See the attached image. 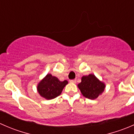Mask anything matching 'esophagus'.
Masks as SVG:
<instances>
[{"instance_id": "1", "label": "esophagus", "mask_w": 134, "mask_h": 134, "mask_svg": "<svg viewBox=\"0 0 134 134\" xmlns=\"http://www.w3.org/2000/svg\"><path fill=\"white\" fill-rule=\"evenodd\" d=\"M70 82H71V83H76V80H70Z\"/></svg>"}]
</instances>
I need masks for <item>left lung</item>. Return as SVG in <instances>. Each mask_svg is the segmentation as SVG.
Instances as JSON below:
<instances>
[{
    "label": "left lung",
    "instance_id": "8db88e82",
    "mask_svg": "<svg viewBox=\"0 0 134 134\" xmlns=\"http://www.w3.org/2000/svg\"><path fill=\"white\" fill-rule=\"evenodd\" d=\"M81 93L86 98L94 100L104 91L106 86L93 74L83 76L82 82L78 85Z\"/></svg>",
    "mask_w": 134,
    "mask_h": 134
}]
</instances>
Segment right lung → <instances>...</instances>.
I'll use <instances>...</instances> for the list:
<instances>
[{
    "instance_id": "add662e5",
    "label": "right lung",
    "mask_w": 134,
    "mask_h": 134,
    "mask_svg": "<svg viewBox=\"0 0 134 134\" xmlns=\"http://www.w3.org/2000/svg\"><path fill=\"white\" fill-rule=\"evenodd\" d=\"M67 83V80L61 82L58 78L48 74L37 85V91L43 98L47 100L53 99L60 95Z\"/></svg>"
}]
</instances>
